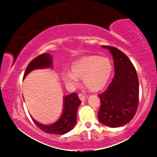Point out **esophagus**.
<instances>
[{"mask_svg":"<svg viewBox=\"0 0 157 157\" xmlns=\"http://www.w3.org/2000/svg\"><path fill=\"white\" fill-rule=\"evenodd\" d=\"M78 97H79V98H80V100H81V101H84L85 99H86V97H85L83 94H79Z\"/></svg>","mask_w":157,"mask_h":157,"instance_id":"esophagus-1","label":"esophagus"}]
</instances>
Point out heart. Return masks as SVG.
<instances>
[{
	"mask_svg": "<svg viewBox=\"0 0 157 157\" xmlns=\"http://www.w3.org/2000/svg\"><path fill=\"white\" fill-rule=\"evenodd\" d=\"M113 72V63L109 58L98 55H86L74 61L69 71L62 74L66 83L75 84L82 80L85 87L98 91L105 87Z\"/></svg>",
	"mask_w": 157,
	"mask_h": 157,
	"instance_id": "heart-1",
	"label": "heart"
}]
</instances>
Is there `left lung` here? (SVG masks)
Instances as JSON below:
<instances>
[{
  "label": "left lung",
  "instance_id": "left-lung-1",
  "mask_svg": "<svg viewBox=\"0 0 157 157\" xmlns=\"http://www.w3.org/2000/svg\"><path fill=\"white\" fill-rule=\"evenodd\" d=\"M112 54L114 77L107 89L98 96L100 122L111 128L125 125L134 117L139 105V80L130 59L117 48L102 46Z\"/></svg>",
  "mask_w": 157,
  "mask_h": 157
}]
</instances>
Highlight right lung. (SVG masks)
<instances>
[{
    "mask_svg": "<svg viewBox=\"0 0 157 157\" xmlns=\"http://www.w3.org/2000/svg\"><path fill=\"white\" fill-rule=\"evenodd\" d=\"M52 67V59L49 54L44 53L33 59L27 66L23 78L37 68ZM81 103L80 100L76 93H72L64 97L63 112L62 116L55 123L52 125H43L32 119L35 125L44 132L52 134H64L73 128L77 122V111Z\"/></svg>",
    "mask_w": 157,
    "mask_h": 157,
    "instance_id": "add662e5",
    "label": "right lung"
}]
</instances>
